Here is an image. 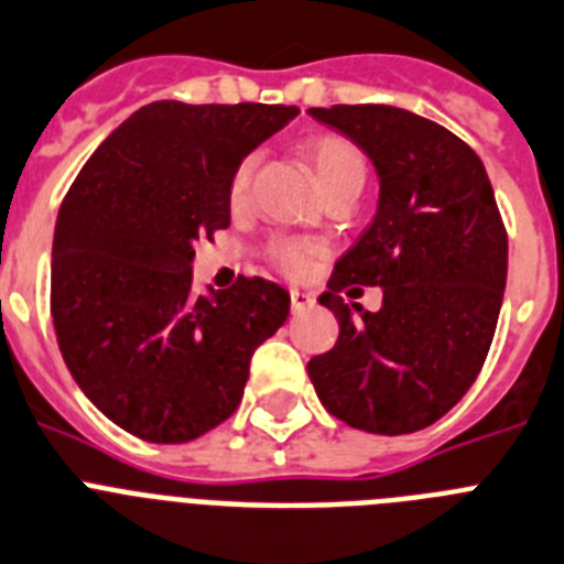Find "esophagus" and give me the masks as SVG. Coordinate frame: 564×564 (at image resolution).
<instances>
[{"mask_svg": "<svg viewBox=\"0 0 564 564\" xmlns=\"http://www.w3.org/2000/svg\"><path fill=\"white\" fill-rule=\"evenodd\" d=\"M289 297H292V312H295V315L310 312L312 306H315V295H312V292H303V289H292Z\"/></svg>", "mask_w": 564, "mask_h": 564, "instance_id": "1", "label": "esophagus"}]
</instances>
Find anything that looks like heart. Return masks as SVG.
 Segmentation results:
<instances>
[{
  "label": "heart",
  "instance_id": "heart-1",
  "mask_svg": "<svg viewBox=\"0 0 564 564\" xmlns=\"http://www.w3.org/2000/svg\"><path fill=\"white\" fill-rule=\"evenodd\" d=\"M303 155L310 161L312 173H315L321 193H329L337 187H357L364 189L366 181V155L355 141L343 139L337 133H323L303 144ZM254 159L247 155L241 164L235 166L232 178H229V204L241 207L247 200L249 181H252ZM315 243L306 241H278L269 249V258L275 267H281L289 275H303L315 258Z\"/></svg>",
  "mask_w": 564,
  "mask_h": 564
}]
</instances>
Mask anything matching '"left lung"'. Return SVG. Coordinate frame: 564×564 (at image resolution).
<instances>
[{
	"mask_svg": "<svg viewBox=\"0 0 564 564\" xmlns=\"http://www.w3.org/2000/svg\"><path fill=\"white\" fill-rule=\"evenodd\" d=\"M355 141L380 181L375 221L335 263V349L310 360L323 409L351 429L411 434L437 423L471 389L491 349L508 275V235L486 166L437 121L389 105L312 107ZM384 289L377 313L336 295Z\"/></svg>",
	"mask_w": 564,
	"mask_h": 564,
	"instance_id": "left-lung-1",
	"label": "left lung"
}]
</instances>
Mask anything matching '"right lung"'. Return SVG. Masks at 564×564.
I'll return each mask as SVG.
<instances>
[{"mask_svg":"<svg viewBox=\"0 0 564 564\" xmlns=\"http://www.w3.org/2000/svg\"><path fill=\"white\" fill-rule=\"evenodd\" d=\"M297 116L283 105L135 110L87 159L53 235L51 315L78 389L147 443H189L238 409L252 351L289 315L263 278L193 292L195 241L229 227V178Z\"/></svg>","mask_w":564,"mask_h":564,"instance_id":"1","label":"right lung"}]
</instances>
